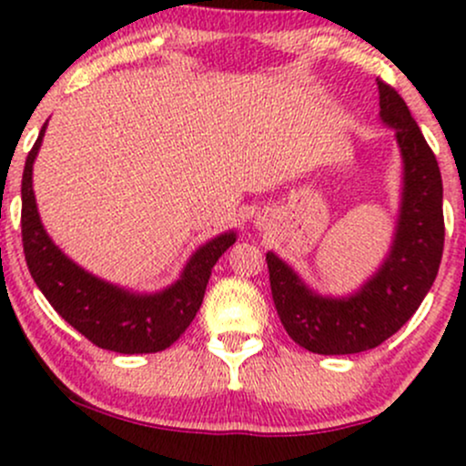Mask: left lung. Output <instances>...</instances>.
Masks as SVG:
<instances>
[{"mask_svg": "<svg viewBox=\"0 0 466 466\" xmlns=\"http://www.w3.org/2000/svg\"><path fill=\"white\" fill-rule=\"evenodd\" d=\"M380 117L395 128L403 178L395 233L380 268L347 297L311 289L281 257L266 253L272 300L294 342L320 355L362 353L401 329L439 275L445 220L442 178L434 152L403 97L377 80Z\"/></svg>", "mask_w": 466, "mask_h": 466, "instance_id": "left-lung-1", "label": "left lung"}]
</instances>
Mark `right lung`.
<instances>
[{
  "label": "right lung",
  "mask_w": 466,
  "mask_h": 466,
  "mask_svg": "<svg viewBox=\"0 0 466 466\" xmlns=\"http://www.w3.org/2000/svg\"><path fill=\"white\" fill-rule=\"evenodd\" d=\"M47 122L25 158L21 178V238L30 275L43 297L96 347L115 353H157L183 336L205 299L211 268L235 244L227 231L196 248L172 286L158 292H133L91 275L52 242L36 209L32 166L41 150Z\"/></svg>",
  "instance_id": "obj_1"
}]
</instances>
